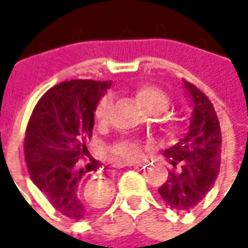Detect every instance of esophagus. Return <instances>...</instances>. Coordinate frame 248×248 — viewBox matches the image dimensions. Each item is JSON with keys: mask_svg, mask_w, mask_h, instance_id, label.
<instances>
[{"mask_svg": "<svg viewBox=\"0 0 248 248\" xmlns=\"http://www.w3.org/2000/svg\"><path fill=\"white\" fill-rule=\"evenodd\" d=\"M138 165L140 166V163H138V162H129V163H126V166H138Z\"/></svg>", "mask_w": 248, "mask_h": 248, "instance_id": "esophagus-1", "label": "esophagus"}]
</instances>
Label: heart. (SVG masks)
Here are the masks:
<instances>
[{"instance_id":"1","label":"heart","mask_w":248,"mask_h":248,"mask_svg":"<svg viewBox=\"0 0 248 248\" xmlns=\"http://www.w3.org/2000/svg\"><path fill=\"white\" fill-rule=\"evenodd\" d=\"M133 95L146 111L153 115H159L165 113L170 108V98L167 97L165 92H162L159 87L153 85H140L133 90ZM114 99L113 95H105L99 101L95 108V121L97 124H103L108 122L111 108H113ZM159 127L162 133L167 137L172 135L177 131L178 119L172 114H166L159 118ZM145 150V146L134 140H119L110 147V151L114 156L122 161H137L140 159Z\"/></svg>"}]
</instances>
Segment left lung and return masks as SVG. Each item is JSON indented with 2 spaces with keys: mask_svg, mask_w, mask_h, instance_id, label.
I'll return each mask as SVG.
<instances>
[{
  "mask_svg": "<svg viewBox=\"0 0 248 248\" xmlns=\"http://www.w3.org/2000/svg\"><path fill=\"white\" fill-rule=\"evenodd\" d=\"M183 82L192 103L188 133L165 151L172 166L179 169L169 172L158 192L174 210L190 211L206 197L218 177L222 134L213 103L197 86Z\"/></svg>",
  "mask_w": 248,
  "mask_h": 248,
  "instance_id": "8db88e82",
  "label": "left lung"
}]
</instances>
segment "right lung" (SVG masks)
Segmentation results:
<instances>
[{"mask_svg":"<svg viewBox=\"0 0 248 248\" xmlns=\"http://www.w3.org/2000/svg\"><path fill=\"white\" fill-rule=\"evenodd\" d=\"M111 82L73 79L61 82L41 97L26 127L24 150L30 179L51 206L79 220L108 204V179L86 183L79 159L93 137L98 101Z\"/></svg>","mask_w":248,"mask_h":248,"instance_id":"1","label":"right lung"}]
</instances>
